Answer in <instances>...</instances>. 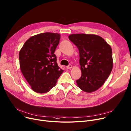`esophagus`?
<instances>
[{
	"label": "esophagus",
	"mask_w": 131,
	"mask_h": 131,
	"mask_svg": "<svg viewBox=\"0 0 131 131\" xmlns=\"http://www.w3.org/2000/svg\"><path fill=\"white\" fill-rule=\"evenodd\" d=\"M72 67V65H71V64H69V65H68V66H66L67 69H71Z\"/></svg>",
	"instance_id": "1"
}]
</instances>
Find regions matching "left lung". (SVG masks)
Listing matches in <instances>:
<instances>
[{
    "mask_svg": "<svg viewBox=\"0 0 131 131\" xmlns=\"http://www.w3.org/2000/svg\"><path fill=\"white\" fill-rule=\"evenodd\" d=\"M68 38L79 50L82 76L76 81L78 86L87 93L97 90L112 70L111 46L103 38L96 35L72 34Z\"/></svg>",
    "mask_w": 131,
    "mask_h": 131,
    "instance_id": "obj_1",
    "label": "left lung"
}]
</instances>
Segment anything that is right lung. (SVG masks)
<instances>
[{"instance_id":"right-lung-1","label":"right lung","mask_w":131,"mask_h":131,"mask_svg":"<svg viewBox=\"0 0 131 131\" xmlns=\"http://www.w3.org/2000/svg\"><path fill=\"white\" fill-rule=\"evenodd\" d=\"M60 38L57 33L36 35L26 41L19 51L21 71L35 92H49L64 71L58 67L54 54Z\"/></svg>"}]
</instances>
